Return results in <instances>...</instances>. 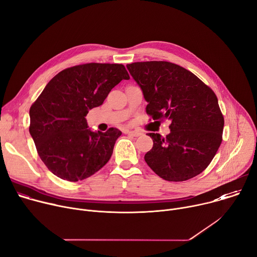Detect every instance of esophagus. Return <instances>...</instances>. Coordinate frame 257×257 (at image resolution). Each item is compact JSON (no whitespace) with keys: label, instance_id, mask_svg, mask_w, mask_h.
Here are the masks:
<instances>
[{"label":"esophagus","instance_id":"obj_1","mask_svg":"<svg viewBox=\"0 0 257 257\" xmlns=\"http://www.w3.org/2000/svg\"><path fill=\"white\" fill-rule=\"evenodd\" d=\"M125 134L132 135V136H134V137H139V136H141V133H140V132H137V131H126Z\"/></svg>","mask_w":257,"mask_h":257}]
</instances>
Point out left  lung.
Instances as JSON below:
<instances>
[{
  "mask_svg": "<svg viewBox=\"0 0 257 257\" xmlns=\"http://www.w3.org/2000/svg\"><path fill=\"white\" fill-rule=\"evenodd\" d=\"M126 67L148 102L147 114L153 120L170 121L165 138L148 134L153 147L145 154L147 164L169 182L201 174L222 140L224 121L214 92L194 73L170 62H135Z\"/></svg>",
  "mask_w": 257,
  "mask_h": 257,
  "instance_id": "1",
  "label": "left lung"
}]
</instances>
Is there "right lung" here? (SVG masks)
<instances>
[{
	"mask_svg": "<svg viewBox=\"0 0 257 257\" xmlns=\"http://www.w3.org/2000/svg\"><path fill=\"white\" fill-rule=\"evenodd\" d=\"M122 79H130L122 64L76 65L56 74L32 105L30 133L39 156L55 176L81 181L109 161L121 132H92L85 116Z\"/></svg>",
	"mask_w": 257,
	"mask_h": 257,
	"instance_id": "1",
	"label": "right lung"
}]
</instances>
